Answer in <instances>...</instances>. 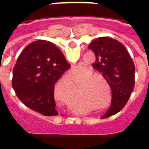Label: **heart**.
Here are the masks:
<instances>
[{
  "mask_svg": "<svg viewBox=\"0 0 149 149\" xmlns=\"http://www.w3.org/2000/svg\"><path fill=\"white\" fill-rule=\"evenodd\" d=\"M78 68L79 67H75V68H74V70H77ZM91 72H92V71L90 70H85L84 72H83L81 75L76 76L75 80L77 81L79 79H81V77L86 75V77H84L82 81H81L82 84L86 83L83 86L81 91L85 95L94 96L97 99H101L102 98V91H103V89H102V86H103L102 84L103 83L101 81V79L98 77H100L104 80H106V79H105L104 76L102 74L99 73V72H93V73L90 74ZM89 73L90 74L89 75L88 74ZM87 74H88V76L87 75ZM68 79L69 81L73 80L72 76L70 75L68 76ZM55 92H56V88H55Z\"/></svg>",
  "mask_w": 149,
  "mask_h": 149,
  "instance_id": "b5f03b06",
  "label": "heart"
}]
</instances>
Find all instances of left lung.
Masks as SVG:
<instances>
[{"label": "left lung", "mask_w": 149, "mask_h": 149, "mask_svg": "<svg viewBox=\"0 0 149 149\" xmlns=\"http://www.w3.org/2000/svg\"><path fill=\"white\" fill-rule=\"evenodd\" d=\"M95 55L93 67L105 77L111 88L112 102L105 117L117 113L125 106L134 87L135 67L127 49L119 41L100 37L89 44Z\"/></svg>", "instance_id": "obj_1"}]
</instances>
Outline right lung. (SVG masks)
I'll return each instance as SVG.
<instances>
[{
    "label": "right lung",
    "instance_id": "add662e5",
    "mask_svg": "<svg viewBox=\"0 0 149 149\" xmlns=\"http://www.w3.org/2000/svg\"><path fill=\"white\" fill-rule=\"evenodd\" d=\"M70 66L53 43L36 41L18 56L13 68V87L29 108L47 116H56L54 84Z\"/></svg>",
    "mask_w": 149,
    "mask_h": 149
}]
</instances>
